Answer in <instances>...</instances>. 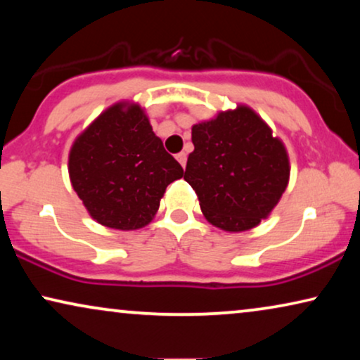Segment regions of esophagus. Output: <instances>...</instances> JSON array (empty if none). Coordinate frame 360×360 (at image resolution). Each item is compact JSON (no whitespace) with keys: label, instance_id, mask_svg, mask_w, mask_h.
<instances>
[{"label":"esophagus","instance_id":"esophagus-1","mask_svg":"<svg viewBox=\"0 0 360 360\" xmlns=\"http://www.w3.org/2000/svg\"><path fill=\"white\" fill-rule=\"evenodd\" d=\"M175 157H176V160L180 162V165L185 169V165H186V154H185V152H180V154H176Z\"/></svg>","mask_w":360,"mask_h":360}]
</instances>
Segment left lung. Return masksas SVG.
Segmentation results:
<instances>
[{
	"label": "left lung",
	"instance_id": "8db88e82",
	"mask_svg": "<svg viewBox=\"0 0 360 360\" xmlns=\"http://www.w3.org/2000/svg\"><path fill=\"white\" fill-rule=\"evenodd\" d=\"M195 150L184 179L216 228L240 233L267 218L290 179L287 149L249 106L218 112L191 127Z\"/></svg>",
	"mask_w": 360,
	"mask_h": 360
}]
</instances>
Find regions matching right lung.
Here are the masks:
<instances>
[{"label":"right lung","instance_id":"add662e5","mask_svg":"<svg viewBox=\"0 0 360 360\" xmlns=\"http://www.w3.org/2000/svg\"><path fill=\"white\" fill-rule=\"evenodd\" d=\"M68 175L93 219L132 231L150 223L165 188L184 176V169L164 149L144 110L120 101L73 142Z\"/></svg>","mask_w":360,"mask_h":360}]
</instances>
